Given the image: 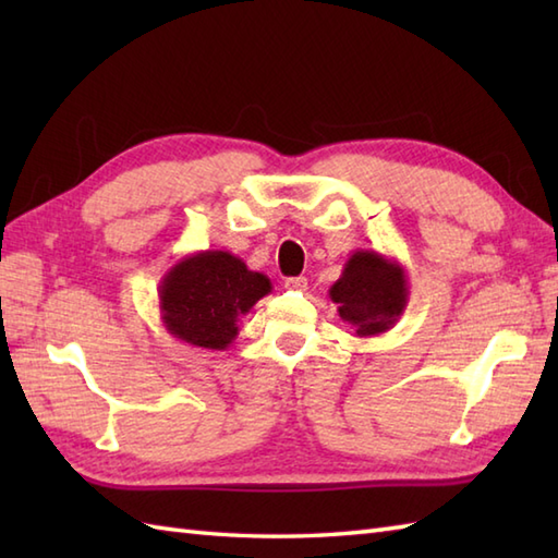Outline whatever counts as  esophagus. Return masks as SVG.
Here are the masks:
<instances>
[{
    "instance_id": "esophagus-1",
    "label": "esophagus",
    "mask_w": 558,
    "mask_h": 558,
    "mask_svg": "<svg viewBox=\"0 0 558 558\" xmlns=\"http://www.w3.org/2000/svg\"><path fill=\"white\" fill-rule=\"evenodd\" d=\"M286 288H288V290H294V292H304L306 288H310V282H306L304 276H300V278H288V280H286Z\"/></svg>"
}]
</instances>
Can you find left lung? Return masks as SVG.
Returning <instances> with one entry per match:
<instances>
[{
    "label": "left lung",
    "mask_w": 558,
    "mask_h": 558,
    "mask_svg": "<svg viewBox=\"0 0 558 558\" xmlns=\"http://www.w3.org/2000/svg\"><path fill=\"white\" fill-rule=\"evenodd\" d=\"M328 298L354 336H381L398 324L410 300L408 276L400 260L374 248H357L330 286Z\"/></svg>",
    "instance_id": "obj_1"
}]
</instances>
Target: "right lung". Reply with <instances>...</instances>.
Here are the masks:
<instances>
[{
    "mask_svg": "<svg viewBox=\"0 0 558 558\" xmlns=\"http://www.w3.org/2000/svg\"><path fill=\"white\" fill-rule=\"evenodd\" d=\"M272 290L268 276L248 270L222 248L186 254L158 286L162 326L177 340L204 350H228L240 318Z\"/></svg>",
    "mask_w": 558,
    "mask_h": 558,
    "instance_id": "right-lung-1",
    "label": "right lung"
}]
</instances>
